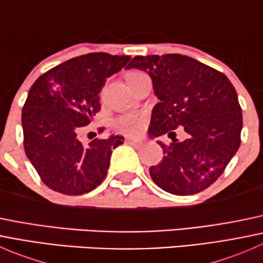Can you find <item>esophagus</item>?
Instances as JSON below:
<instances>
[{"label": "esophagus", "instance_id": "obj_1", "mask_svg": "<svg viewBox=\"0 0 263 263\" xmlns=\"http://www.w3.org/2000/svg\"><path fill=\"white\" fill-rule=\"evenodd\" d=\"M126 141L128 142L129 145H132V146L136 147V148H139V147L144 146V141H141V140H136V139H127Z\"/></svg>", "mask_w": 263, "mask_h": 263}]
</instances>
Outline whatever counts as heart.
<instances>
[{"mask_svg":"<svg viewBox=\"0 0 263 263\" xmlns=\"http://www.w3.org/2000/svg\"><path fill=\"white\" fill-rule=\"evenodd\" d=\"M140 73L142 72H140V71H129V72L126 73V80L140 75ZM142 126H144V118L140 115L122 116L116 121V128L126 135H137L139 132H141Z\"/></svg>","mask_w":263,"mask_h":263,"instance_id":"b5f03b06","label":"heart"}]
</instances>
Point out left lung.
<instances>
[{
	"label": "left lung",
	"instance_id": "1",
	"mask_svg": "<svg viewBox=\"0 0 263 263\" xmlns=\"http://www.w3.org/2000/svg\"><path fill=\"white\" fill-rule=\"evenodd\" d=\"M127 68L145 71L159 99L151 112L148 136L168 135L164 158L150 166L156 185L172 195H195L219 178L240 145L242 109L224 73L182 54L137 55ZM183 126L179 142L173 129Z\"/></svg>",
	"mask_w": 263,
	"mask_h": 263
}]
</instances>
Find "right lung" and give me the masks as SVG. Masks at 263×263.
Masks as SVG:
<instances>
[{
	"label": "right lung",
	"instance_id": "obj_1",
	"mask_svg": "<svg viewBox=\"0 0 263 263\" xmlns=\"http://www.w3.org/2000/svg\"><path fill=\"white\" fill-rule=\"evenodd\" d=\"M128 61L129 55L89 53L50 68L30 87L21 115L24 148L50 190L82 195L105 178L112 150L123 144V136L82 145L78 135L100 110L105 79Z\"/></svg>",
	"mask_w": 263,
	"mask_h": 263
}]
</instances>
